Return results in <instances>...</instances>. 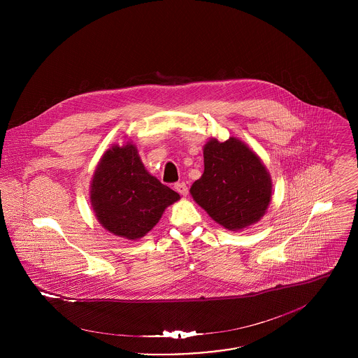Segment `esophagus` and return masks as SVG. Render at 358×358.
Instances as JSON below:
<instances>
[{
  "label": "esophagus",
  "mask_w": 358,
  "mask_h": 358,
  "mask_svg": "<svg viewBox=\"0 0 358 358\" xmlns=\"http://www.w3.org/2000/svg\"><path fill=\"white\" fill-rule=\"evenodd\" d=\"M173 187H175V190H176L180 196H183V197H186L187 193H189V189H187V186H186L185 182H178V183H175Z\"/></svg>",
  "instance_id": "34e87169"
}]
</instances>
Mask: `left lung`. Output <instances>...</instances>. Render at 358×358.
I'll return each instance as SVG.
<instances>
[{
	"label": "left lung",
	"mask_w": 358,
	"mask_h": 358,
	"mask_svg": "<svg viewBox=\"0 0 358 358\" xmlns=\"http://www.w3.org/2000/svg\"><path fill=\"white\" fill-rule=\"evenodd\" d=\"M190 193L216 223L236 231L264 215L271 179L260 158L240 139H210L204 146V173Z\"/></svg>",
	"instance_id": "obj_1"
}]
</instances>
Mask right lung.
Listing matches in <instances>:
<instances>
[{
  "label": "right lung",
  "mask_w": 358,
  "mask_h": 358,
  "mask_svg": "<svg viewBox=\"0 0 358 358\" xmlns=\"http://www.w3.org/2000/svg\"><path fill=\"white\" fill-rule=\"evenodd\" d=\"M91 205L106 230L138 240L180 196L152 176L132 143L111 146L103 154L91 182Z\"/></svg>",
  "instance_id": "right-lung-1"
}]
</instances>
